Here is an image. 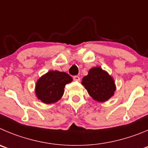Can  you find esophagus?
<instances>
[{
    "instance_id": "34e87169",
    "label": "esophagus",
    "mask_w": 148,
    "mask_h": 148,
    "mask_svg": "<svg viewBox=\"0 0 148 148\" xmlns=\"http://www.w3.org/2000/svg\"><path fill=\"white\" fill-rule=\"evenodd\" d=\"M73 79H74V81H79V80H80V77H79V76H77V75L74 76V77H73Z\"/></svg>"
}]
</instances>
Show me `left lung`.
<instances>
[{"mask_svg":"<svg viewBox=\"0 0 148 148\" xmlns=\"http://www.w3.org/2000/svg\"><path fill=\"white\" fill-rule=\"evenodd\" d=\"M82 84L90 96L98 101H105L114 95L115 85L113 79L100 67L92 68L83 77Z\"/></svg>","mask_w":148,"mask_h":148,"instance_id":"left-lung-1","label":"left lung"}]
</instances>
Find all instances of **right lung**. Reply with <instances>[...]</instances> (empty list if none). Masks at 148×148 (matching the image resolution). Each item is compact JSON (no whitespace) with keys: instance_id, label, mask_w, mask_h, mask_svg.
Returning a JSON list of instances; mask_svg holds the SVG:
<instances>
[{"instance_id":"obj_1","label":"right lung","mask_w":148,"mask_h":148,"mask_svg":"<svg viewBox=\"0 0 148 148\" xmlns=\"http://www.w3.org/2000/svg\"><path fill=\"white\" fill-rule=\"evenodd\" d=\"M72 81V77L66 72L50 71L37 81L36 94L45 103L56 102L63 96L66 84Z\"/></svg>"}]
</instances>
